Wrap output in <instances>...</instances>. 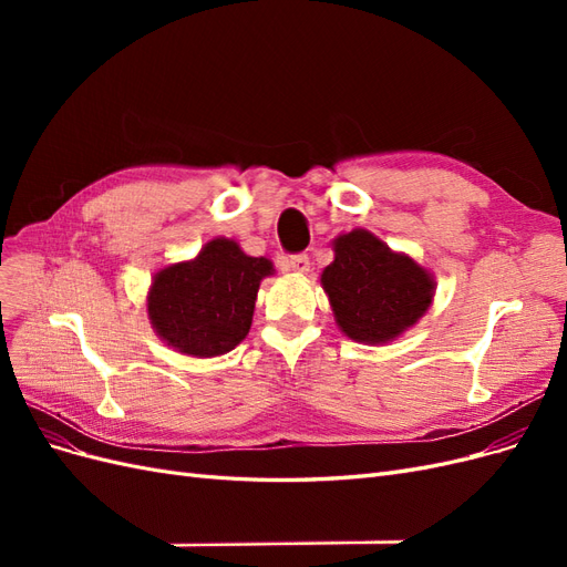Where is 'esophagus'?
<instances>
[{
    "label": "esophagus",
    "instance_id": "34e87169",
    "mask_svg": "<svg viewBox=\"0 0 567 567\" xmlns=\"http://www.w3.org/2000/svg\"><path fill=\"white\" fill-rule=\"evenodd\" d=\"M284 265H286V269L296 271V274H307L310 271V257H307L305 252L288 255V257H284Z\"/></svg>",
    "mask_w": 567,
    "mask_h": 567
}]
</instances>
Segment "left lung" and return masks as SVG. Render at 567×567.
I'll list each match as a JSON object with an SVG mask.
<instances>
[{
    "label": "left lung",
    "mask_w": 567,
    "mask_h": 567,
    "mask_svg": "<svg viewBox=\"0 0 567 567\" xmlns=\"http://www.w3.org/2000/svg\"><path fill=\"white\" fill-rule=\"evenodd\" d=\"M336 260L321 284L342 333L388 342L414 326L433 300V279L411 257L392 252L364 229L336 238Z\"/></svg>",
    "instance_id": "1"
}]
</instances>
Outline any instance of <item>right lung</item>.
<instances>
[{
  "label": "right lung",
  "instance_id": "1",
  "mask_svg": "<svg viewBox=\"0 0 567 567\" xmlns=\"http://www.w3.org/2000/svg\"><path fill=\"white\" fill-rule=\"evenodd\" d=\"M271 271L265 257H250L229 238H215L196 260L156 274L148 290L153 329L184 354H225L248 336L257 288Z\"/></svg>",
  "mask_w": 567,
  "mask_h": 567
}]
</instances>
